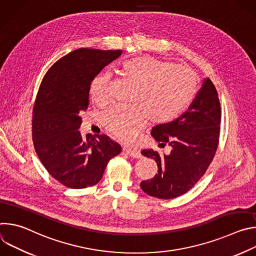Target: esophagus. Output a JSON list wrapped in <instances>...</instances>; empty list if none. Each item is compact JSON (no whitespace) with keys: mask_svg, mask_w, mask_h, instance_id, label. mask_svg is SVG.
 <instances>
[{"mask_svg":"<svg viewBox=\"0 0 256 256\" xmlns=\"http://www.w3.org/2000/svg\"><path fill=\"white\" fill-rule=\"evenodd\" d=\"M122 151L124 153H126V155H128L130 157H132V158H140V153L138 151V150H134V149H128V148H124Z\"/></svg>","mask_w":256,"mask_h":256,"instance_id":"obj_1","label":"esophagus"}]
</instances>
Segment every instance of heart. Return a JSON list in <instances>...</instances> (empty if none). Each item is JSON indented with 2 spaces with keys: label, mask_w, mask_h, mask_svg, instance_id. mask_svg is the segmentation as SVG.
Here are the masks:
<instances>
[{
  "label": "heart",
  "mask_w": 256,
  "mask_h": 256,
  "mask_svg": "<svg viewBox=\"0 0 256 256\" xmlns=\"http://www.w3.org/2000/svg\"><path fill=\"white\" fill-rule=\"evenodd\" d=\"M124 72L138 87L134 102L140 107L114 106L102 116L105 128L124 142H134L142 130L152 124H168L190 105L198 92L196 78L186 68L150 56L124 62ZM110 75L101 72L92 82L91 96L96 103H106Z\"/></svg>",
  "instance_id": "heart-1"
}]
</instances>
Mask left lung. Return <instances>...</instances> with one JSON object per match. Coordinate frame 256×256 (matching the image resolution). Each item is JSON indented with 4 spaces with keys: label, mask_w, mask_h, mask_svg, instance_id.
Here are the masks:
<instances>
[{
    "label": "left lung",
    "mask_w": 256,
    "mask_h": 256,
    "mask_svg": "<svg viewBox=\"0 0 256 256\" xmlns=\"http://www.w3.org/2000/svg\"><path fill=\"white\" fill-rule=\"evenodd\" d=\"M221 106L212 82L204 79L202 88L186 112L176 120L152 128V136L161 146L172 148L161 156L148 149L142 154L152 158L158 173L140 182V188L151 196L174 198L188 192L210 166L220 136Z\"/></svg>",
    "instance_id": "8db88e82"
}]
</instances>
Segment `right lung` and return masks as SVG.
Listing matches in <instances>:
<instances>
[{
	"label": "right lung",
	"mask_w": 256,
	"mask_h": 256,
	"mask_svg": "<svg viewBox=\"0 0 256 256\" xmlns=\"http://www.w3.org/2000/svg\"><path fill=\"white\" fill-rule=\"evenodd\" d=\"M122 54L79 48L60 58L42 79L33 107V144L48 172L66 188L95 186L109 160L122 152L106 134H88L85 140L79 130L92 81Z\"/></svg>",
	"instance_id": "right-lung-1"
}]
</instances>
